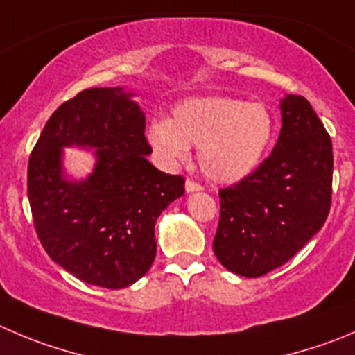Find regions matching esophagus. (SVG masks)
Here are the masks:
<instances>
[{"label":"esophagus","instance_id":"esophagus-1","mask_svg":"<svg viewBox=\"0 0 355 355\" xmlns=\"http://www.w3.org/2000/svg\"><path fill=\"white\" fill-rule=\"evenodd\" d=\"M184 188H187V191H198V190H202V184L188 178L187 183H184Z\"/></svg>","mask_w":355,"mask_h":355}]
</instances>
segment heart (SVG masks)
I'll use <instances>...</instances> for the list:
<instances>
[{"label": "heart", "instance_id": "1", "mask_svg": "<svg viewBox=\"0 0 355 355\" xmlns=\"http://www.w3.org/2000/svg\"><path fill=\"white\" fill-rule=\"evenodd\" d=\"M272 130V116L263 104L205 97L175 106L172 120L151 121L148 137L168 162L184 160L188 146H198L202 171L212 180L232 183L259 164Z\"/></svg>", "mask_w": 355, "mask_h": 355}]
</instances>
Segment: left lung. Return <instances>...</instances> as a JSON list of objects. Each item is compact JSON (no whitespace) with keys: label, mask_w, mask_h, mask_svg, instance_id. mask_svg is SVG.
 Returning <instances> with one entry per match:
<instances>
[{"label":"left lung","mask_w":355,"mask_h":355,"mask_svg":"<svg viewBox=\"0 0 355 355\" xmlns=\"http://www.w3.org/2000/svg\"><path fill=\"white\" fill-rule=\"evenodd\" d=\"M272 153L239 183L219 190L216 258L242 277H261L293 258L326 223L331 207L333 146L302 96L281 104Z\"/></svg>","instance_id":"1"}]
</instances>
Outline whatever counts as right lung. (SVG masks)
Here are the masks:
<instances>
[{
  "mask_svg": "<svg viewBox=\"0 0 355 355\" xmlns=\"http://www.w3.org/2000/svg\"><path fill=\"white\" fill-rule=\"evenodd\" d=\"M121 89H87L46 121L28 165V197L46 254L87 284L121 289L139 281L157 254L155 221L184 193L183 175L155 168L143 111ZM97 147L82 184L60 174L62 146Z\"/></svg>",
  "mask_w": 355,
  "mask_h": 355,
  "instance_id": "add662e5",
  "label": "right lung"
}]
</instances>
